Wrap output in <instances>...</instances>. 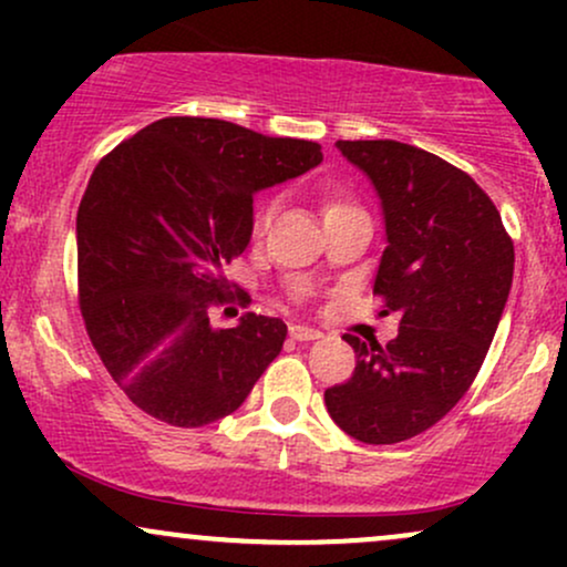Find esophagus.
Returning a JSON list of instances; mask_svg holds the SVG:
<instances>
[{
  "label": "esophagus",
  "instance_id": "34e87169",
  "mask_svg": "<svg viewBox=\"0 0 567 567\" xmlns=\"http://www.w3.org/2000/svg\"><path fill=\"white\" fill-rule=\"evenodd\" d=\"M290 338L292 341H317L322 333L317 328H309V324H290Z\"/></svg>",
  "mask_w": 567,
  "mask_h": 567
}]
</instances>
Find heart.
<instances>
[{"instance_id": "b5f03b06", "label": "heart", "mask_w": 567, "mask_h": 567, "mask_svg": "<svg viewBox=\"0 0 567 567\" xmlns=\"http://www.w3.org/2000/svg\"><path fill=\"white\" fill-rule=\"evenodd\" d=\"M343 207H351V205H347V202H341V199H328V202H324V216H328V213L343 210ZM271 216H275V199H266V202H261V207H258V213H256L258 229H266Z\"/></svg>"}]
</instances>
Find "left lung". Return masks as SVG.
I'll use <instances>...</instances> for the list:
<instances>
[{"label": "left lung", "instance_id": "left-lung-1", "mask_svg": "<svg viewBox=\"0 0 567 567\" xmlns=\"http://www.w3.org/2000/svg\"><path fill=\"white\" fill-rule=\"evenodd\" d=\"M336 148L379 197L373 292L400 315V333L386 347L343 336L357 365L324 405L349 437L394 445L437 424L472 386L509 298L514 245L491 197L445 159L400 141Z\"/></svg>", "mask_w": 567, "mask_h": 567}]
</instances>
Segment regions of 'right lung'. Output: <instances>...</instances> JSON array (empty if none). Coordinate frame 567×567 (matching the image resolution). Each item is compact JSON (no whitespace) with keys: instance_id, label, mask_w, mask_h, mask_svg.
<instances>
[{"instance_id":"right-lung-1","label":"right lung","mask_w":567,"mask_h":567,"mask_svg":"<svg viewBox=\"0 0 567 567\" xmlns=\"http://www.w3.org/2000/svg\"><path fill=\"white\" fill-rule=\"evenodd\" d=\"M322 146L271 138L224 120L167 116L120 143L76 213V266L87 336L116 386L171 426L237 410L282 351L288 324L229 301L224 266L250 245L252 197L309 173Z\"/></svg>"}]
</instances>
